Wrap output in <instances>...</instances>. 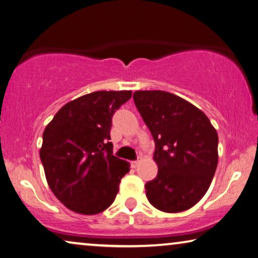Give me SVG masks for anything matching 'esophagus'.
Instances as JSON below:
<instances>
[{
	"mask_svg": "<svg viewBox=\"0 0 258 258\" xmlns=\"http://www.w3.org/2000/svg\"><path fill=\"white\" fill-rule=\"evenodd\" d=\"M138 165H140V160H134V161H132V167H133V168H137Z\"/></svg>",
	"mask_w": 258,
	"mask_h": 258,
	"instance_id": "34e87169",
	"label": "esophagus"
}]
</instances>
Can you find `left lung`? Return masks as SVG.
Wrapping results in <instances>:
<instances>
[{"label":"left lung","instance_id":"obj_1","mask_svg":"<svg viewBox=\"0 0 258 258\" xmlns=\"http://www.w3.org/2000/svg\"><path fill=\"white\" fill-rule=\"evenodd\" d=\"M134 101L154 140L158 174L146 182L154 208L175 213L205 195L218 164V134L208 116L175 94L136 91Z\"/></svg>","mask_w":258,"mask_h":258}]
</instances>
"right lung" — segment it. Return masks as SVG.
<instances>
[{"label": "right lung", "mask_w": 258, "mask_h": 258, "mask_svg": "<svg viewBox=\"0 0 258 258\" xmlns=\"http://www.w3.org/2000/svg\"><path fill=\"white\" fill-rule=\"evenodd\" d=\"M132 91H97L68 102L42 134L40 159L54 195L71 211L97 215L115 200L129 162L113 156L112 117Z\"/></svg>", "instance_id": "1"}]
</instances>
